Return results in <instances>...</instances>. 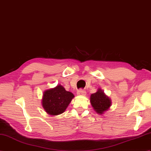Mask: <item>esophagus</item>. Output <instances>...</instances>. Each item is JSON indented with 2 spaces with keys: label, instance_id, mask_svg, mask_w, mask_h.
I'll return each mask as SVG.
<instances>
[{
  "label": "esophagus",
  "instance_id": "34e87169",
  "mask_svg": "<svg viewBox=\"0 0 151 151\" xmlns=\"http://www.w3.org/2000/svg\"><path fill=\"white\" fill-rule=\"evenodd\" d=\"M77 94H78V96H85L86 94V91L82 89H80L78 91H77Z\"/></svg>",
  "mask_w": 151,
  "mask_h": 151
}]
</instances>
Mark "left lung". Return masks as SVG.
<instances>
[{"instance_id":"8db88e82","label":"left lung","mask_w":151,"mask_h":151,"mask_svg":"<svg viewBox=\"0 0 151 151\" xmlns=\"http://www.w3.org/2000/svg\"><path fill=\"white\" fill-rule=\"evenodd\" d=\"M90 101L94 110L99 114H104L111 106V99L101 89H99L95 93L91 95Z\"/></svg>"}]
</instances>
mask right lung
<instances>
[{"label":"right lung","instance_id":"right-lung-1","mask_svg":"<svg viewBox=\"0 0 151 151\" xmlns=\"http://www.w3.org/2000/svg\"><path fill=\"white\" fill-rule=\"evenodd\" d=\"M74 94L67 91L61 85L45 91L42 105L48 114L56 116L64 113L74 98Z\"/></svg>","mask_w":151,"mask_h":151}]
</instances>
